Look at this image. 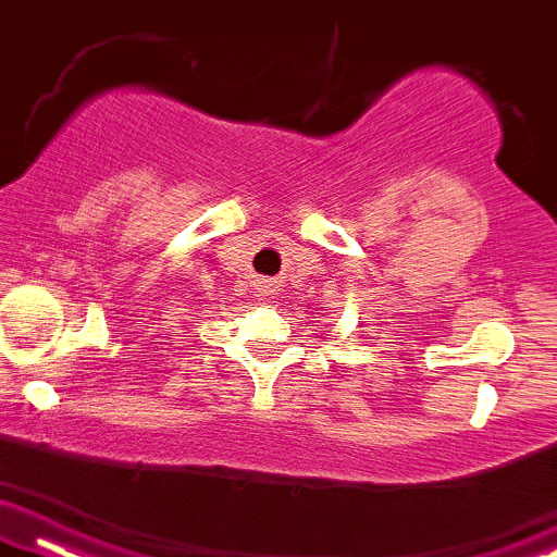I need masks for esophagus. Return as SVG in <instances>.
I'll return each instance as SVG.
<instances>
[{"label":"esophagus","instance_id":"34e87169","mask_svg":"<svg viewBox=\"0 0 557 557\" xmlns=\"http://www.w3.org/2000/svg\"><path fill=\"white\" fill-rule=\"evenodd\" d=\"M268 286H271V284H268ZM268 286H265V289H263V292H268Z\"/></svg>","mask_w":557,"mask_h":557}]
</instances>
